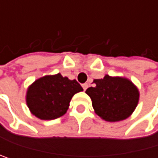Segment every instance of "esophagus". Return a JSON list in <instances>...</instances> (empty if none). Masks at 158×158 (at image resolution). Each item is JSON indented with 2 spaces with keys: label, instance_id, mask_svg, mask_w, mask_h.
Segmentation results:
<instances>
[{
  "label": "esophagus",
  "instance_id": "obj_1",
  "mask_svg": "<svg viewBox=\"0 0 158 158\" xmlns=\"http://www.w3.org/2000/svg\"><path fill=\"white\" fill-rule=\"evenodd\" d=\"M82 86H83L84 90H85L86 89L89 88V84H88V83H85V84H83V85H82Z\"/></svg>",
  "mask_w": 158,
  "mask_h": 158
}]
</instances>
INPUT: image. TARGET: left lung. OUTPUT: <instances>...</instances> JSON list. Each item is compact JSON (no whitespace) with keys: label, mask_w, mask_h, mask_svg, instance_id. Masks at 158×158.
Listing matches in <instances>:
<instances>
[{"label":"left lung","mask_w":158,"mask_h":158,"mask_svg":"<svg viewBox=\"0 0 158 158\" xmlns=\"http://www.w3.org/2000/svg\"><path fill=\"white\" fill-rule=\"evenodd\" d=\"M95 86L85 90L98 116L107 122L125 120L135 110L139 93L134 84L125 78L106 75L95 79Z\"/></svg>","instance_id":"8db88e82"}]
</instances>
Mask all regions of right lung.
<instances>
[{"label":"right lung","instance_id":"1","mask_svg":"<svg viewBox=\"0 0 158 158\" xmlns=\"http://www.w3.org/2000/svg\"><path fill=\"white\" fill-rule=\"evenodd\" d=\"M83 90L76 80L60 73L39 78L27 90L26 102L31 112L41 120H54L63 116L73 96Z\"/></svg>","mask_w":158,"mask_h":158}]
</instances>
